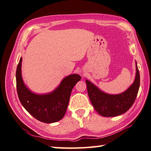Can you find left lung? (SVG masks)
Returning a JSON list of instances; mask_svg holds the SVG:
<instances>
[{
  "mask_svg": "<svg viewBox=\"0 0 151 151\" xmlns=\"http://www.w3.org/2000/svg\"><path fill=\"white\" fill-rule=\"evenodd\" d=\"M136 70L133 84L126 91L117 95L106 94L89 81H86L90 102L98 114L104 117H114L129 109L135 102L140 86V75L137 64Z\"/></svg>",
  "mask_w": 151,
  "mask_h": 151,
  "instance_id": "obj_1",
  "label": "left lung"
}]
</instances>
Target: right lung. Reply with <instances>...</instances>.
I'll return each instance as SVG.
<instances>
[{
    "instance_id": "add662e5",
    "label": "right lung",
    "mask_w": 151,
    "mask_h": 151,
    "mask_svg": "<svg viewBox=\"0 0 151 151\" xmlns=\"http://www.w3.org/2000/svg\"><path fill=\"white\" fill-rule=\"evenodd\" d=\"M22 59L16 69V88L19 100L32 116L39 121L51 123L61 120L66 113L71 92L81 76L73 74L65 77L53 92L47 94H35L28 90L22 78Z\"/></svg>"
}]
</instances>
